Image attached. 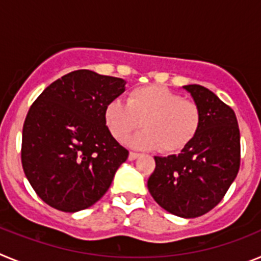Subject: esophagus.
Segmentation results:
<instances>
[{
    "mask_svg": "<svg viewBox=\"0 0 261 261\" xmlns=\"http://www.w3.org/2000/svg\"><path fill=\"white\" fill-rule=\"evenodd\" d=\"M138 156H140V154L130 151V153H129V155H128V159H129V161H135V159H137Z\"/></svg>",
    "mask_w": 261,
    "mask_h": 261,
    "instance_id": "1",
    "label": "esophagus"
}]
</instances>
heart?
I'll list each match as a JSON object with an SVG mask.
<instances>
[{
  "instance_id": "heart-1",
  "label": "heart",
  "mask_w": 261,
  "mask_h": 261,
  "mask_svg": "<svg viewBox=\"0 0 261 261\" xmlns=\"http://www.w3.org/2000/svg\"><path fill=\"white\" fill-rule=\"evenodd\" d=\"M111 135L124 141L140 126L144 132L128 144L136 149L176 153L192 142L201 124V110L195 102L163 86H142L128 94L126 103L114 99L105 108Z\"/></svg>"
}]
</instances>
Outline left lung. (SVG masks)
Here are the masks:
<instances>
[{
	"label": "left lung",
	"instance_id": "obj_1",
	"mask_svg": "<svg viewBox=\"0 0 261 261\" xmlns=\"http://www.w3.org/2000/svg\"><path fill=\"white\" fill-rule=\"evenodd\" d=\"M201 110L196 137L180 153L154 156L147 190L168 213L195 218L223 199L241 165V135L234 111L200 85L183 86Z\"/></svg>",
	"mask_w": 261,
	"mask_h": 261
}]
</instances>
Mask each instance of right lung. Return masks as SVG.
<instances>
[{
	"label": "right lung",
	"mask_w": 261,
	"mask_h": 261,
	"mask_svg": "<svg viewBox=\"0 0 261 261\" xmlns=\"http://www.w3.org/2000/svg\"><path fill=\"white\" fill-rule=\"evenodd\" d=\"M125 84L81 69L55 81L32 103L23 124L22 166L45 204L74 213L108 191L129 153L106 125L105 108Z\"/></svg>",
	"instance_id": "right-lung-1"
}]
</instances>
